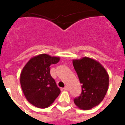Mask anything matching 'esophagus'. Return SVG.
Segmentation results:
<instances>
[{
  "mask_svg": "<svg viewBox=\"0 0 125 125\" xmlns=\"http://www.w3.org/2000/svg\"><path fill=\"white\" fill-rule=\"evenodd\" d=\"M63 90H69V87L67 86H65L63 88Z\"/></svg>",
  "mask_w": 125,
  "mask_h": 125,
  "instance_id": "esophagus-1",
  "label": "esophagus"
}]
</instances>
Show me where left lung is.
I'll list each match as a JSON object with an SVG mask.
<instances>
[{"label":"left lung","instance_id":"obj_1","mask_svg":"<svg viewBox=\"0 0 125 125\" xmlns=\"http://www.w3.org/2000/svg\"><path fill=\"white\" fill-rule=\"evenodd\" d=\"M72 62L82 84L81 94L73 102L79 108L89 110L104 99L108 88L109 76L105 68L92 58L84 57Z\"/></svg>","mask_w":125,"mask_h":125}]
</instances>
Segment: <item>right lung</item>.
<instances>
[{"mask_svg":"<svg viewBox=\"0 0 125 125\" xmlns=\"http://www.w3.org/2000/svg\"><path fill=\"white\" fill-rule=\"evenodd\" d=\"M60 60V57L45 53L38 55L31 58L21 72L23 94L35 107H49L60 94V89L50 74L51 65L57 63Z\"/></svg>","mask_w":125,"mask_h":125,"instance_id":"add662e5","label":"right lung"}]
</instances>
